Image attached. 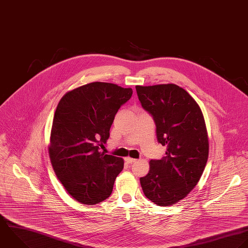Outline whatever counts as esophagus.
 <instances>
[{"instance_id": "34e87169", "label": "esophagus", "mask_w": 248, "mask_h": 248, "mask_svg": "<svg viewBox=\"0 0 248 248\" xmlns=\"http://www.w3.org/2000/svg\"><path fill=\"white\" fill-rule=\"evenodd\" d=\"M124 160H125L128 164H132L133 162H136V159H135V158H131V157H125Z\"/></svg>"}]
</instances>
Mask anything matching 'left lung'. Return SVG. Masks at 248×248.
<instances>
[{
	"label": "left lung",
	"mask_w": 248,
	"mask_h": 248,
	"mask_svg": "<svg viewBox=\"0 0 248 248\" xmlns=\"http://www.w3.org/2000/svg\"><path fill=\"white\" fill-rule=\"evenodd\" d=\"M142 107L156 126L166 155L150 161L140 178L145 196L167 207L184 199L198 184L209 156V138L203 113L193 97L175 84L136 86Z\"/></svg>",
	"instance_id": "8db88e82"
}]
</instances>
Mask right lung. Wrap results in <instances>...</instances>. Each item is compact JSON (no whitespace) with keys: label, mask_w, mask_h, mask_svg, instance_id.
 I'll list each match as a JSON object with an SVG mask.
<instances>
[{"label":"right lung","mask_w":248,"mask_h":248,"mask_svg":"<svg viewBox=\"0 0 248 248\" xmlns=\"http://www.w3.org/2000/svg\"><path fill=\"white\" fill-rule=\"evenodd\" d=\"M131 95L130 88L93 82L67 92L57 106L49 156L59 181L79 203L95 205L112 193L124 159L99 150L115 115Z\"/></svg>","instance_id":"right-lung-1"}]
</instances>
